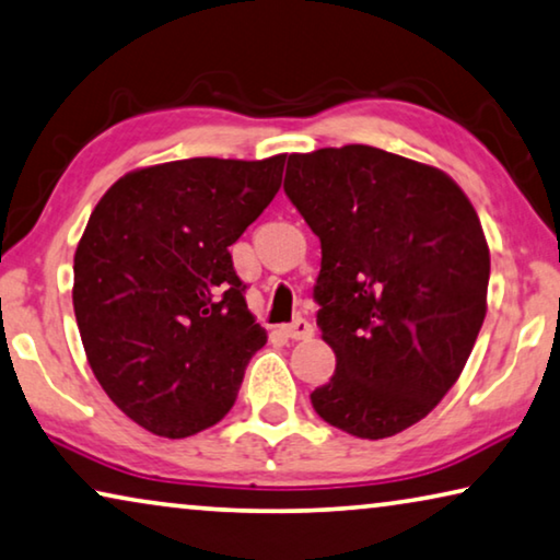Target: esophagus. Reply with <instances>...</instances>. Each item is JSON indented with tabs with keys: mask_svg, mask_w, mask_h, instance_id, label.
<instances>
[{
	"mask_svg": "<svg viewBox=\"0 0 560 560\" xmlns=\"http://www.w3.org/2000/svg\"><path fill=\"white\" fill-rule=\"evenodd\" d=\"M281 331H283V337H289V339H308L314 334V327L299 316V319L287 324V327H281Z\"/></svg>",
	"mask_w": 560,
	"mask_h": 560,
	"instance_id": "obj_1",
	"label": "esophagus"
}]
</instances>
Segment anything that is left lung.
<instances>
[{
	"instance_id": "1",
	"label": "left lung",
	"mask_w": 560,
	"mask_h": 560,
	"mask_svg": "<svg viewBox=\"0 0 560 560\" xmlns=\"http://www.w3.org/2000/svg\"><path fill=\"white\" fill-rule=\"evenodd\" d=\"M283 190L322 241L316 324L337 354L316 415L362 440L428 417L486 319L490 252L447 173L372 145L291 153Z\"/></svg>"
}]
</instances>
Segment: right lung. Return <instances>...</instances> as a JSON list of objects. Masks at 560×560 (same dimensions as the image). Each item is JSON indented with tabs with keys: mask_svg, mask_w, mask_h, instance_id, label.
<instances>
[{
	"mask_svg": "<svg viewBox=\"0 0 560 560\" xmlns=\"http://www.w3.org/2000/svg\"><path fill=\"white\" fill-rule=\"evenodd\" d=\"M287 155L188 158L125 173L74 252L72 306L100 387L180 440L223 420L266 345L229 246L281 186Z\"/></svg>",
	"mask_w": 560,
	"mask_h": 560,
	"instance_id": "obj_1",
	"label": "right lung"
}]
</instances>
